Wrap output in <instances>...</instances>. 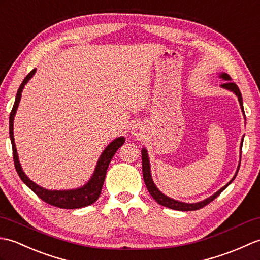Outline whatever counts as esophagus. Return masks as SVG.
Returning a JSON list of instances; mask_svg holds the SVG:
<instances>
[{
  "label": "esophagus",
  "mask_w": 260,
  "mask_h": 260,
  "mask_svg": "<svg viewBox=\"0 0 260 260\" xmlns=\"http://www.w3.org/2000/svg\"><path fill=\"white\" fill-rule=\"evenodd\" d=\"M138 132H139V131H138V129H136L135 131H132V135H134V136H138V135H139V134H138Z\"/></svg>",
  "instance_id": "obj_1"
}]
</instances>
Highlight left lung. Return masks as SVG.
<instances>
[{
  "label": "left lung",
  "mask_w": 260,
  "mask_h": 260,
  "mask_svg": "<svg viewBox=\"0 0 260 260\" xmlns=\"http://www.w3.org/2000/svg\"><path fill=\"white\" fill-rule=\"evenodd\" d=\"M219 78L226 81L223 84L220 85L221 88L234 92V93L236 94V96L238 98L239 105H240L241 110H243V114H244V118H245V111H244V105H243V96H241V93H240V91L238 89L237 84L232 82V78H230L228 74L224 73V72L219 74ZM243 142H244V137H243V139H241V143H240V157H241V148H243ZM141 154H142L141 155V157H142V175H143V180H145V183H146V186H147L148 191L150 192V194L152 196V198L155 201H157L159 205L165 206V207H167V208H170V209H174V210H179V211L198 210L200 208H203V207H205L206 205L210 204L213 199H216L218 196L223 191V190L226 189L229 186V184L233 182V180H234V179L236 178V176H237V174H238L239 166H240V165H238V168H237V171H236L235 176L233 177L232 180H230L226 184V186H223L222 188L219 189L217 192H215L212 196H210V197H208V198L205 199V200L198 201V203L189 204V203H183V201H179V200H176V199H172V198L168 197V196H166L165 193H162V192L160 191V190L157 188V186H155L154 182H153V179H152V176H151V169H150V160H149V155H148V151H147L146 148H142Z\"/></svg>",
  "instance_id": "obj_1"
}]
</instances>
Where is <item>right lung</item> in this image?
<instances>
[{
  "mask_svg": "<svg viewBox=\"0 0 260 260\" xmlns=\"http://www.w3.org/2000/svg\"><path fill=\"white\" fill-rule=\"evenodd\" d=\"M36 72H37V69H33V70L25 77V79L23 80L19 90H17L12 111L10 113V139H11V143H12L15 169L17 171V175L20 176L21 180L24 182L39 198H41L47 204L57 207V208H62V209L83 208V207H86L95 203L98 198H99L103 182H105V179H106V174H107L109 164H110V161L114 155V153L117 152V150L123 145L125 139L124 137H119L117 139H114L113 141L109 143V145L106 147V149L103 150L102 153L100 154V158L96 162L93 175L91 176L89 181L81 187L76 188V189H68V190H49L39 186V184H37L36 182H33L31 179L25 175V172L23 171L20 164L19 155H17V150L14 142L13 122H14L16 110L17 108H19V103L22 96V91L24 89L25 84L30 81V79L34 76V74H36Z\"/></svg>",
  "mask_w": 260,
  "mask_h": 260,
  "instance_id": "right-lung-1",
  "label": "right lung"
}]
</instances>
